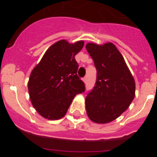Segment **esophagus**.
<instances>
[{
	"label": "esophagus",
	"instance_id": "34e87169",
	"mask_svg": "<svg viewBox=\"0 0 157 157\" xmlns=\"http://www.w3.org/2000/svg\"><path fill=\"white\" fill-rule=\"evenodd\" d=\"M83 82H86V80H87V77H84V78H83Z\"/></svg>",
	"mask_w": 157,
	"mask_h": 157
}]
</instances>
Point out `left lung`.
Segmentation results:
<instances>
[{"label":"left lung","instance_id":"obj_1","mask_svg":"<svg viewBox=\"0 0 157 157\" xmlns=\"http://www.w3.org/2000/svg\"><path fill=\"white\" fill-rule=\"evenodd\" d=\"M86 48L98 71L95 86L86 98L87 116L94 123H110L125 112L134 100V78L113 43L90 42Z\"/></svg>","mask_w":157,"mask_h":157}]
</instances>
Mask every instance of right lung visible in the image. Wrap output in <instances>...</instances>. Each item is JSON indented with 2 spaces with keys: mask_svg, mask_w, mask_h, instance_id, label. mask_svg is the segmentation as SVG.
<instances>
[{
  "mask_svg": "<svg viewBox=\"0 0 157 157\" xmlns=\"http://www.w3.org/2000/svg\"><path fill=\"white\" fill-rule=\"evenodd\" d=\"M83 45V41L59 40L47 49L32 70L29 95L33 107L43 118H63L76 94L85 91L84 83L77 75L78 65L75 59Z\"/></svg>",
  "mask_w": 157,
  "mask_h": 157,
  "instance_id": "obj_1",
  "label": "right lung"
}]
</instances>
